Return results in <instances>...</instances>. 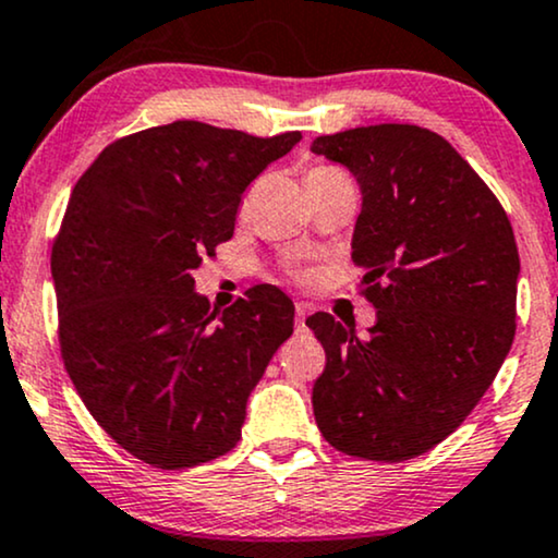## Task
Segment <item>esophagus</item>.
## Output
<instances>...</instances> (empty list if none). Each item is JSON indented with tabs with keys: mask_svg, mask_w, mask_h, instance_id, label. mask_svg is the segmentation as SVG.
<instances>
[{
	"mask_svg": "<svg viewBox=\"0 0 558 558\" xmlns=\"http://www.w3.org/2000/svg\"><path fill=\"white\" fill-rule=\"evenodd\" d=\"M306 315H310V304H296V330H306Z\"/></svg>",
	"mask_w": 558,
	"mask_h": 558,
	"instance_id": "esophagus-1",
	"label": "esophagus"
}]
</instances>
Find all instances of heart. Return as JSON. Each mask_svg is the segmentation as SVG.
<instances>
[{
  "mask_svg": "<svg viewBox=\"0 0 558 558\" xmlns=\"http://www.w3.org/2000/svg\"><path fill=\"white\" fill-rule=\"evenodd\" d=\"M328 170H336V168H328V165H315V168L306 170V175H317V172H328Z\"/></svg>",
  "mask_w": 558,
  "mask_h": 558,
  "instance_id": "1",
  "label": "heart"
}]
</instances>
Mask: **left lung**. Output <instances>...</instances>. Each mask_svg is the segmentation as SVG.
<instances>
[{
  "instance_id": "obj_1",
  "label": "left lung",
  "mask_w": 558,
  "mask_h": 558,
  "mask_svg": "<svg viewBox=\"0 0 558 558\" xmlns=\"http://www.w3.org/2000/svg\"><path fill=\"white\" fill-rule=\"evenodd\" d=\"M362 189L351 259L377 310L369 336L328 312L312 407L349 457L403 462L448 438L490 388L517 330L514 230L501 202L438 133L380 123L317 136Z\"/></svg>"
}]
</instances>
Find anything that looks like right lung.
<instances>
[{"label":"right lung","mask_w":558,"mask_h":558,"mask_svg":"<svg viewBox=\"0 0 558 558\" xmlns=\"http://www.w3.org/2000/svg\"><path fill=\"white\" fill-rule=\"evenodd\" d=\"M299 138L175 120L112 141L70 194L52 246L62 362L101 430L157 470L239 444L248 393L293 332L283 291L254 286L217 317L194 270Z\"/></svg>","instance_id":"add662e5"}]
</instances>
